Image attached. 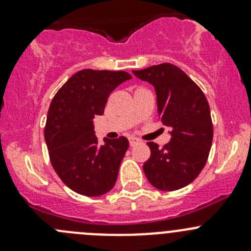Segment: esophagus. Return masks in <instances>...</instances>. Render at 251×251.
I'll return each mask as SVG.
<instances>
[{
	"instance_id": "obj_1",
	"label": "esophagus",
	"mask_w": 251,
	"mask_h": 251,
	"mask_svg": "<svg viewBox=\"0 0 251 251\" xmlns=\"http://www.w3.org/2000/svg\"><path fill=\"white\" fill-rule=\"evenodd\" d=\"M139 143V139L136 138V137H130L129 138V145L130 147H134L136 145H138Z\"/></svg>"
}]
</instances>
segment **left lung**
Masks as SVG:
<instances>
[{"label": "left lung", "mask_w": 251, "mask_h": 251, "mask_svg": "<svg viewBox=\"0 0 251 251\" xmlns=\"http://www.w3.org/2000/svg\"><path fill=\"white\" fill-rule=\"evenodd\" d=\"M154 86L158 117L171 128V141L162 148L148 142L151 157L143 171L152 186L175 191L196 178L207 162L214 128L205 94L179 68L170 63L133 70Z\"/></svg>", "instance_id": "obj_1"}]
</instances>
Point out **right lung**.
<instances>
[{
  "label": "right lung",
  "instance_id": "right-lung-1",
  "mask_svg": "<svg viewBox=\"0 0 251 251\" xmlns=\"http://www.w3.org/2000/svg\"><path fill=\"white\" fill-rule=\"evenodd\" d=\"M129 79L126 72L84 69L51 101L44 130L49 156L57 176L76 194L101 196L117 182L129 142L126 137L104 138L99 146L93 119L103 114L110 93Z\"/></svg>",
  "mask_w": 251,
  "mask_h": 251
}]
</instances>
